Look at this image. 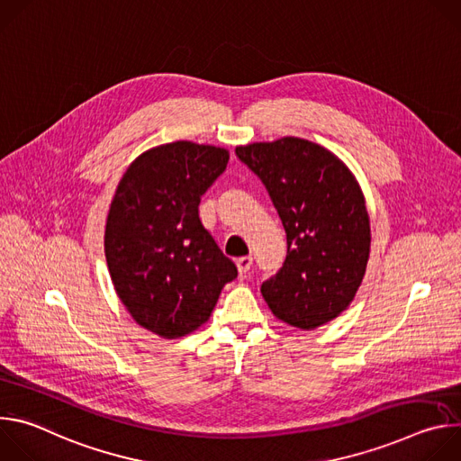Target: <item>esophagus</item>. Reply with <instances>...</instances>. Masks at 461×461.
Masks as SVG:
<instances>
[{"mask_svg":"<svg viewBox=\"0 0 461 461\" xmlns=\"http://www.w3.org/2000/svg\"><path fill=\"white\" fill-rule=\"evenodd\" d=\"M251 265H253V258L249 255L237 258V270H239V274H246L251 268Z\"/></svg>","mask_w":461,"mask_h":461,"instance_id":"obj_1","label":"esophagus"}]
</instances>
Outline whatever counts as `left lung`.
I'll list each match as a JSON object with an SVG mask.
<instances>
[{"label":"left lung","mask_w":461,"mask_h":461,"mask_svg":"<svg viewBox=\"0 0 461 461\" xmlns=\"http://www.w3.org/2000/svg\"><path fill=\"white\" fill-rule=\"evenodd\" d=\"M235 153L267 185L286 231L285 265L262 283V297L301 330L336 319L354 301L370 255V219L356 176L332 151L297 137Z\"/></svg>","instance_id":"left-lung-1"}]
</instances>
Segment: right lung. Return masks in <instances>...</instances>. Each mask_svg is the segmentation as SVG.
<instances>
[{
  "mask_svg": "<svg viewBox=\"0 0 461 461\" xmlns=\"http://www.w3.org/2000/svg\"><path fill=\"white\" fill-rule=\"evenodd\" d=\"M228 160L224 148L178 140L144 151L118 182L104 237L109 276L131 317L158 338L194 332L237 277L199 217Z\"/></svg>",
  "mask_w": 461,
  "mask_h": 461,
  "instance_id": "right-lung-1",
  "label": "right lung"
}]
</instances>
